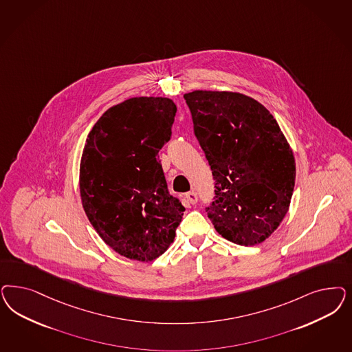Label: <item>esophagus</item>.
<instances>
[{
  "label": "esophagus",
  "mask_w": 352,
  "mask_h": 352,
  "mask_svg": "<svg viewBox=\"0 0 352 352\" xmlns=\"http://www.w3.org/2000/svg\"><path fill=\"white\" fill-rule=\"evenodd\" d=\"M185 199L190 204H195L198 202V195L195 192H189V193L185 194Z\"/></svg>",
  "instance_id": "1"
}]
</instances>
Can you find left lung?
I'll return each instance as SVG.
<instances>
[{"mask_svg":"<svg viewBox=\"0 0 352 352\" xmlns=\"http://www.w3.org/2000/svg\"><path fill=\"white\" fill-rule=\"evenodd\" d=\"M184 98L215 180L207 215L228 241L259 245L289 210L295 184L293 150L272 113L251 97L194 91Z\"/></svg>","mask_w":352,"mask_h":352,"instance_id":"left-lung-1","label":"left lung"}]
</instances>
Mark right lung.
<instances>
[{
  "label": "right lung",
  "mask_w": 352,
  "mask_h": 352,
  "mask_svg": "<svg viewBox=\"0 0 352 352\" xmlns=\"http://www.w3.org/2000/svg\"><path fill=\"white\" fill-rule=\"evenodd\" d=\"M176 110L170 98H129L103 113L82 150L84 211L104 243L133 261H154L168 249L185 211L168 192L158 155Z\"/></svg>",
  "instance_id": "obj_1"
}]
</instances>
